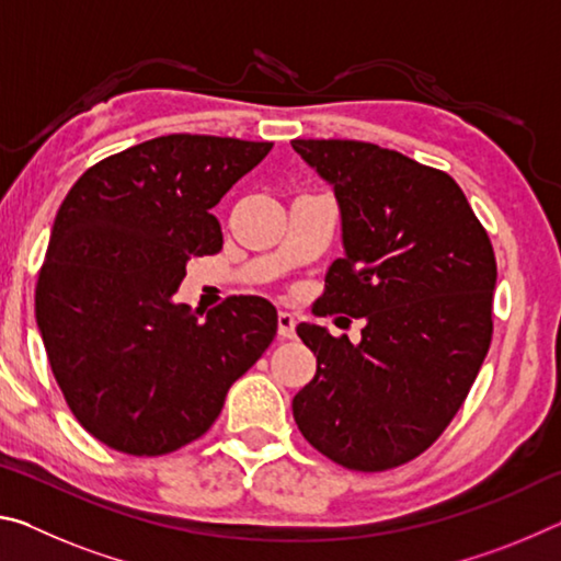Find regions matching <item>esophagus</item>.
Returning a JSON list of instances; mask_svg holds the SVG:
<instances>
[{
    "label": "esophagus",
    "mask_w": 561,
    "mask_h": 561,
    "mask_svg": "<svg viewBox=\"0 0 561 561\" xmlns=\"http://www.w3.org/2000/svg\"><path fill=\"white\" fill-rule=\"evenodd\" d=\"M277 331L282 339H294V334H297V319H294V314H289V311H279Z\"/></svg>",
    "instance_id": "1"
}]
</instances>
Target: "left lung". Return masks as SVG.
Instances as JSON below:
<instances>
[{"instance_id": "8db88e82", "label": "left lung", "mask_w": 561, "mask_h": 561, "mask_svg": "<svg viewBox=\"0 0 561 561\" xmlns=\"http://www.w3.org/2000/svg\"><path fill=\"white\" fill-rule=\"evenodd\" d=\"M334 185L346 254L319 317H366L360 344L317 324L297 334L317 376L294 396L304 438L341 468L411 462L448 428L492 341L495 250L455 180L364 140H291Z\"/></svg>"}]
</instances>
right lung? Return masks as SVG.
<instances>
[{
    "label": "right lung",
    "instance_id": "right-lung-1",
    "mask_svg": "<svg viewBox=\"0 0 561 561\" xmlns=\"http://www.w3.org/2000/svg\"><path fill=\"white\" fill-rule=\"evenodd\" d=\"M270 150L173 133L99 160L64 197L36 324L76 421L108 448L156 458L203 438L277 336L267 299L230 297L205 319L175 301L187 260L222 250L210 210Z\"/></svg>",
    "mask_w": 561,
    "mask_h": 561
}]
</instances>
